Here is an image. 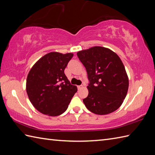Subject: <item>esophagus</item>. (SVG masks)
Segmentation results:
<instances>
[{
  "mask_svg": "<svg viewBox=\"0 0 155 155\" xmlns=\"http://www.w3.org/2000/svg\"><path fill=\"white\" fill-rule=\"evenodd\" d=\"M77 88H78V90H80V89H81V88H83V85H79V86L77 87Z\"/></svg>",
  "mask_w": 155,
  "mask_h": 155,
  "instance_id": "1",
  "label": "esophagus"
}]
</instances>
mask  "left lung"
Instances as JSON below:
<instances>
[{"instance_id":"1","label":"left lung","mask_w":155,"mask_h":155,"mask_svg":"<svg viewBox=\"0 0 155 155\" xmlns=\"http://www.w3.org/2000/svg\"><path fill=\"white\" fill-rule=\"evenodd\" d=\"M88 79V95L83 103L97 114H107L120 107L127 96L128 78L123 62L111 50L94 47L77 52Z\"/></svg>"}]
</instances>
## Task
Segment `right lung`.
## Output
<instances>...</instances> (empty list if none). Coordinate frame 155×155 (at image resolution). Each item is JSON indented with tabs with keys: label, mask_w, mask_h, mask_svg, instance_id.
I'll return each instance as SVG.
<instances>
[{
	"label": "right lung",
	"mask_w": 155,
	"mask_h": 155,
	"mask_svg": "<svg viewBox=\"0 0 155 155\" xmlns=\"http://www.w3.org/2000/svg\"><path fill=\"white\" fill-rule=\"evenodd\" d=\"M73 54L52 52L43 56L29 71L26 88L31 103L44 114H62L77 88L68 81L64 69Z\"/></svg>",
	"instance_id": "1"
}]
</instances>
